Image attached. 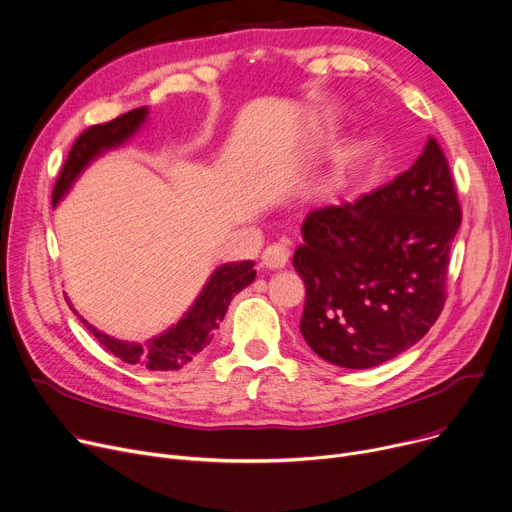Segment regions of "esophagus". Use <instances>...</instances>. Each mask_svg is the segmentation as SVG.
<instances>
[{"instance_id":"esophagus-1","label":"esophagus","mask_w":512,"mask_h":512,"mask_svg":"<svg viewBox=\"0 0 512 512\" xmlns=\"http://www.w3.org/2000/svg\"><path fill=\"white\" fill-rule=\"evenodd\" d=\"M289 256H291V250H289L287 244H272V246H268V248L262 252L260 264H262L264 268H270V270H279V268H285V266H287Z\"/></svg>"}]
</instances>
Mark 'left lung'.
Listing matches in <instances>:
<instances>
[{"instance_id": "left-lung-1", "label": "left lung", "mask_w": 512, "mask_h": 512, "mask_svg": "<svg viewBox=\"0 0 512 512\" xmlns=\"http://www.w3.org/2000/svg\"><path fill=\"white\" fill-rule=\"evenodd\" d=\"M459 223L435 139L391 182L309 211L293 256L305 283L299 330L309 348L332 365L371 369L414 346L443 309Z\"/></svg>"}]
</instances>
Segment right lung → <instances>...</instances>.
<instances>
[{
  "label": "right lung",
  "mask_w": 512,
  "mask_h": 512,
  "mask_svg": "<svg viewBox=\"0 0 512 512\" xmlns=\"http://www.w3.org/2000/svg\"><path fill=\"white\" fill-rule=\"evenodd\" d=\"M149 110L147 106L135 108L119 119H114L106 125H96L84 131L69 151L67 162L59 174V180L53 190V207H57L63 196L73 188L75 180L84 174V170L98 160L110 149L121 147L129 143L147 123ZM256 277L254 262L242 260V262H227L217 266L207 283L203 285L199 297L186 309L184 316L172 324L162 334L153 336L147 342H127L112 338L98 328H94L90 322H86L80 313L75 311V316L82 320V324L98 338V342L110 350L114 357L129 365H141L151 371H176L182 369L186 363H190L201 350H205L215 332L219 330V324L225 318V311L231 303V299L238 295L242 289H246Z\"/></svg>",
  "instance_id": "obj_1"
}]
</instances>
